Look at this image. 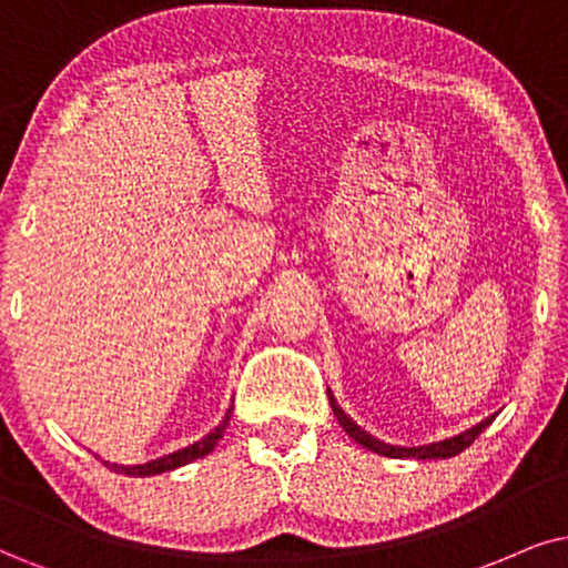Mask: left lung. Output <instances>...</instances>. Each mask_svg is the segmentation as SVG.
<instances>
[{"label": "left lung", "instance_id": "obj_1", "mask_svg": "<svg viewBox=\"0 0 568 568\" xmlns=\"http://www.w3.org/2000/svg\"><path fill=\"white\" fill-rule=\"evenodd\" d=\"M329 396V406H333V414L337 416V422H341V427L346 429L348 437H354L358 445H364L367 450H375L379 456H387V458H416V462H429V458H450V456H458L462 450L469 448L471 443L477 440L479 433H485L487 427L493 425L495 414L487 416V419L477 422L475 427L464 429V433H458L454 437H445V440H435V443H427V445H390L385 440H377L375 435H369L367 429H362L356 425L351 416L343 412L341 404H337L333 390H327Z\"/></svg>", "mask_w": 568, "mask_h": 568}]
</instances>
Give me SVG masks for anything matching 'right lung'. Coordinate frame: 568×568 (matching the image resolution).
<instances>
[{"instance_id": "right-lung-1", "label": "right lung", "mask_w": 568, "mask_h": 568, "mask_svg": "<svg viewBox=\"0 0 568 568\" xmlns=\"http://www.w3.org/2000/svg\"><path fill=\"white\" fill-rule=\"evenodd\" d=\"M231 414H233V406L227 408L225 416H222V422L212 429V433H206L204 437H201V440L185 445V448H181V450H172V454H168V456L152 458V462H146V464H114V462H104V466L110 471H118V475L154 477V475H162V471H172V469H178V466H185V464L196 462V458L212 454L214 445L220 443L222 435H225V427H227V422H231Z\"/></svg>"}]
</instances>
